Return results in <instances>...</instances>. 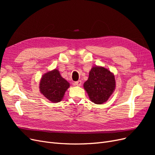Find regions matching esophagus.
<instances>
[{
	"instance_id": "1",
	"label": "esophagus",
	"mask_w": 155,
	"mask_h": 155,
	"mask_svg": "<svg viewBox=\"0 0 155 155\" xmlns=\"http://www.w3.org/2000/svg\"><path fill=\"white\" fill-rule=\"evenodd\" d=\"M74 85H76V86H80L81 85V81L79 80V81H75L74 83Z\"/></svg>"
}]
</instances>
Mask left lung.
<instances>
[{
	"label": "left lung",
	"mask_w": 155,
	"mask_h": 155,
	"mask_svg": "<svg viewBox=\"0 0 155 155\" xmlns=\"http://www.w3.org/2000/svg\"><path fill=\"white\" fill-rule=\"evenodd\" d=\"M115 85L114 75L109 70L95 67L91 69L83 87L92 102L102 104L109 99L114 91Z\"/></svg>",
	"instance_id": "obj_1"
}]
</instances>
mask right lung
Instances as JSON below:
<instances>
[{"label": "right lung", "mask_w": 155, "mask_h": 155, "mask_svg": "<svg viewBox=\"0 0 155 155\" xmlns=\"http://www.w3.org/2000/svg\"><path fill=\"white\" fill-rule=\"evenodd\" d=\"M69 83L63 78L58 70L45 74L40 82L41 92L51 102L61 101Z\"/></svg>", "instance_id": "add662e5"}]
</instances>
